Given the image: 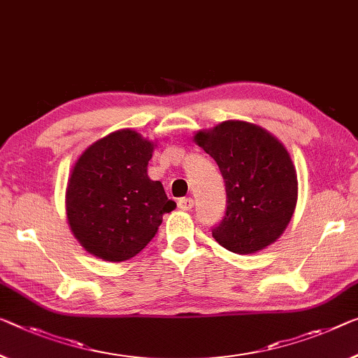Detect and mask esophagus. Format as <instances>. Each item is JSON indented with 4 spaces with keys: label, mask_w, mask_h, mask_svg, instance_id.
Returning a JSON list of instances; mask_svg holds the SVG:
<instances>
[{
    "label": "esophagus",
    "mask_w": 358,
    "mask_h": 358,
    "mask_svg": "<svg viewBox=\"0 0 358 358\" xmlns=\"http://www.w3.org/2000/svg\"><path fill=\"white\" fill-rule=\"evenodd\" d=\"M178 206L182 211H190L192 208H194V200H192V198H179Z\"/></svg>",
    "instance_id": "esophagus-1"
}]
</instances>
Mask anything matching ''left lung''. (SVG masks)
<instances>
[{
    "instance_id": "obj_1",
    "label": "left lung",
    "mask_w": 358,
    "mask_h": 358,
    "mask_svg": "<svg viewBox=\"0 0 358 358\" xmlns=\"http://www.w3.org/2000/svg\"><path fill=\"white\" fill-rule=\"evenodd\" d=\"M195 142L217 163L227 208L211 229L214 240L236 255L273 243L287 229L298 200V179L287 148L259 126L225 122Z\"/></svg>"
}]
</instances>
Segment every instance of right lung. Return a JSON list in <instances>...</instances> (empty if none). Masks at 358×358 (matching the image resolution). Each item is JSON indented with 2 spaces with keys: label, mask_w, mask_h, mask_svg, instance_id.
Returning a JSON list of instances; mask_svg holds the SVG:
<instances>
[{
  "label": "right lung",
  "mask_w": 358,
  "mask_h": 358,
  "mask_svg": "<svg viewBox=\"0 0 358 358\" xmlns=\"http://www.w3.org/2000/svg\"><path fill=\"white\" fill-rule=\"evenodd\" d=\"M153 144L131 129L97 141L75 163L67 187L71 232L86 251L122 262L147 246L176 208L147 176Z\"/></svg>",
  "instance_id": "add662e5"
}]
</instances>
